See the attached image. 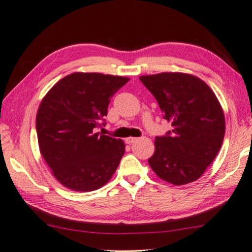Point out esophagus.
Returning <instances> with one entry per match:
<instances>
[{
  "label": "esophagus",
  "mask_w": 252,
  "mask_h": 252,
  "mask_svg": "<svg viewBox=\"0 0 252 252\" xmlns=\"http://www.w3.org/2000/svg\"><path fill=\"white\" fill-rule=\"evenodd\" d=\"M136 140H138V138H132V136H130V138H126V143H127V144H132V143H134Z\"/></svg>",
  "instance_id": "esophagus-1"
}]
</instances>
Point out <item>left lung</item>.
I'll return each mask as SVG.
<instances>
[{
	"label": "left lung",
	"mask_w": 252,
	"mask_h": 252,
	"mask_svg": "<svg viewBox=\"0 0 252 252\" xmlns=\"http://www.w3.org/2000/svg\"><path fill=\"white\" fill-rule=\"evenodd\" d=\"M156 97L171 130L156 136V151L148 160L162 180L176 186L193 182L216 159L224 136L223 111L202 80L165 72L140 76Z\"/></svg>",
	"instance_id": "obj_1"
}]
</instances>
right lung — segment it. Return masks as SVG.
Here are the masks:
<instances>
[{"instance_id": "add662e5", "label": "right lung", "mask_w": 252, "mask_h": 252, "mask_svg": "<svg viewBox=\"0 0 252 252\" xmlns=\"http://www.w3.org/2000/svg\"><path fill=\"white\" fill-rule=\"evenodd\" d=\"M129 80L78 72L60 80L43 97L36 114L40 151L64 187L93 191L116 172L126 144L96 129L105 126L111 97Z\"/></svg>"}]
</instances>
